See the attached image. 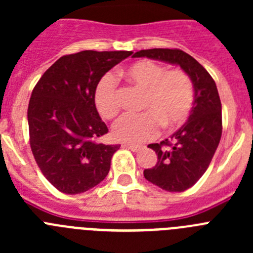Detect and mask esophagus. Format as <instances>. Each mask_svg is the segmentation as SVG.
I'll use <instances>...</instances> for the list:
<instances>
[{
	"mask_svg": "<svg viewBox=\"0 0 253 253\" xmlns=\"http://www.w3.org/2000/svg\"><path fill=\"white\" fill-rule=\"evenodd\" d=\"M124 147L131 149L133 152H139L143 149V146H140V144H124Z\"/></svg>",
	"mask_w": 253,
	"mask_h": 253,
	"instance_id": "esophagus-1",
	"label": "esophagus"
}]
</instances>
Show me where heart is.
<instances>
[{"label": "heart", "mask_w": 253, "mask_h": 253, "mask_svg": "<svg viewBox=\"0 0 253 253\" xmlns=\"http://www.w3.org/2000/svg\"><path fill=\"white\" fill-rule=\"evenodd\" d=\"M131 84L146 91L140 114H125L113 126V135L126 143H142L160 133L161 126L172 128L187 119L194 105V84L182 69H166L143 59L126 68ZM95 105L105 119H114L120 111V101L114 78L106 76L95 91Z\"/></svg>", "instance_id": "b5f03b06"}]
</instances>
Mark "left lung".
I'll list each match as a JSON object with an SVG mask.
<instances>
[{
    "label": "left lung",
    "instance_id": "8db88e82",
    "mask_svg": "<svg viewBox=\"0 0 253 253\" xmlns=\"http://www.w3.org/2000/svg\"><path fill=\"white\" fill-rule=\"evenodd\" d=\"M133 57H147L178 64L194 84V106L189 119L171 137L149 148L157 153V163L144 169L149 182L169 193H181L196 184L205 173L222 137V104L216 84L195 58L180 49H146Z\"/></svg>",
    "mask_w": 253,
    "mask_h": 253
}]
</instances>
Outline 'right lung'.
<instances>
[{"label":"right lung","mask_w":253,"mask_h":253,"mask_svg":"<svg viewBox=\"0 0 253 253\" xmlns=\"http://www.w3.org/2000/svg\"><path fill=\"white\" fill-rule=\"evenodd\" d=\"M131 51L84 50L60 57L31 92L30 147L40 171L60 193L75 195L99 185L119 144L99 142L109 131L95 105L102 76Z\"/></svg>","instance_id":"add662e5"}]
</instances>
